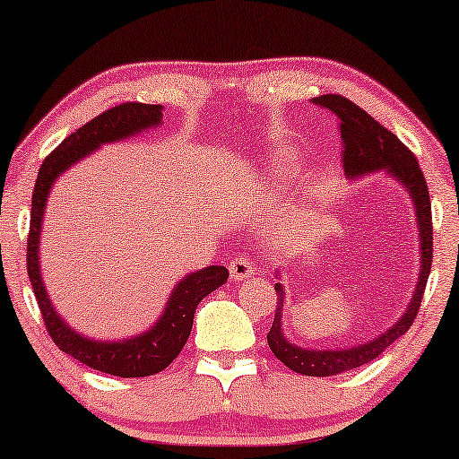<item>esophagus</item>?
I'll return each instance as SVG.
<instances>
[{
	"mask_svg": "<svg viewBox=\"0 0 459 459\" xmlns=\"http://www.w3.org/2000/svg\"><path fill=\"white\" fill-rule=\"evenodd\" d=\"M253 273H255L253 259H248V256H234V259H231V263H230L231 280H236V281L247 280Z\"/></svg>",
	"mask_w": 459,
	"mask_h": 459,
	"instance_id": "34e87169",
	"label": "esophagus"
}]
</instances>
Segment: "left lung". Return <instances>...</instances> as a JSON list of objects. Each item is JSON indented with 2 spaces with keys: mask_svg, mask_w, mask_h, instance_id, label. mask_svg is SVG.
<instances>
[{
  "mask_svg": "<svg viewBox=\"0 0 459 459\" xmlns=\"http://www.w3.org/2000/svg\"><path fill=\"white\" fill-rule=\"evenodd\" d=\"M313 104L319 108L334 112L338 117V127H341V143H342V167L349 178H359V175L380 171L385 169L394 179L401 181V186L407 187L411 194L413 204H416V217L420 228V280L413 292V299L403 317L393 325L391 330L380 334L374 341L366 344H357L353 349L341 351H313L300 349L297 344L288 342L281 334V307H284V288L275 284L278 292V305H275V316L272 330L267 334L269 349L273 355L290 368L292 372L305 376H334L347 369L366 366L374 361L376 357L385 353L391 344L403 336L410 325L416 319L422 303L426 281H429L430 265H432V211L429 186L420 169L416 156L411 150L391 134L386 127H382L378 121H374L366 110L351 102L349 98L338 96V93H325V96L313 98Z\"/></svg>",
  "mask_w": 459,
  "mask_h": 459,
  "instance_id": "1",
  "label": "left lung"
}]
</instances>
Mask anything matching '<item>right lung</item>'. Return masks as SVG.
Here are the masks:
<instances>
[{"mask_svg": "<svg viewBox=\"0 0 459 459\" xmlns=\"http://www.w3.org/2000/svg\"><path fill=\"white\" fill-rule=\"evenodd\" d=\"M160 104L142 102H123L91 118L90 123H85L83 127L68 135L54 152L46 156L39 173H37L33 204H30L27 273L48 334L66 355L98 369V372L118 376V378H143V376L162 372L179 355V351L184 349L187 338H190L196 305L206 294L225 284L230 272L221 265H209L196 273L186 275V280H181L175 286L159 324L140 336L123 342L90 341V338L68 328L48 299L46 286H43L39 273V259H37V255H39L41 219L52 184L65 169L83 159L85 154L93 152L102 143L123 140V137L134 135L137 131L154 127V125L160 123Z\"/></svg>", "mask_w": 459, "mask_h": 459, "instance_id": "1", "label": "right lung"}]
</instances>
